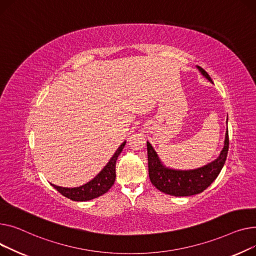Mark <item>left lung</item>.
Masks as SVG:
<instances>
[{
  "label": "left lung",
  "instance_id": "left-lung-1",
  "mask_svg": "<svg viewBox=\"0 0 256 256\" xmlns=\"http://www.w3.org/2000/svg\"><path fill=\"white\" fill-rule=\"evenodd\" d=\"M198 68L204 76L213 82L210 75L202 67L198 66ZM228 131H226L224 148L220 153V156L215 161L198 170H176L163 166L155 150L148 142L146 148L150 180L158 190L174 195V196H190V195L198 194L211 185L220 174L228 157Z\"/></svg>",
  "mask_w": 256,
  "mask_h": 256
}]
</instances>
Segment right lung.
Masks as SVG:
<instances>
[{
    "label": "right lung",
    "mask_w": 256,
    "mask_h": 256,
    "mask_svg": "<svg viewBox=\"0 0 256 256\" xmlns=\"http://www.w3.org/2000/svg\"><path fill=\"white\" fill-rule=\"evenodd\" d=\"M126 142H124L114 154V156L110 158V162L105 165V168L88 183L76 187V188H65V187H60L52 184L54 189H56L60 193L64 196L70 198L71 200L75 202H86L91 200L93 198H96L100 195L106 193L112 186L116 180V162L120 155L122 152L123 148L125 146Z\"/></svg>",
    "instance_id": "add662e5"
}]
</instances>
